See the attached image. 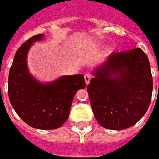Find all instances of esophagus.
<instances>
[{
    "instance_id": "esophagus-1",
    "label": "esophagus",
    "mask_w": 159,
    "mask_h": 159,
    "mask_svg": "<svg viewBox=\"0 0 159 159\" xmlns=\"http://www.w3.org/2000/svg\"><path fill=\"white\" fill-rule=\"evenodd\" d=\"M84 79H85V83H86V84H89V82H90V79H91V76L89 74V73H87V74H85L84 75Z\"/></svg>"
}]
</instances>
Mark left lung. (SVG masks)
Returning <instances> with one entry per match:
<instances>
[{"label": "left lung", "mask_w": 159, "mask_h": 159, "mask_svg": "<svg viewBox=\"0 0 159 159\" xmlns=\"http://www.w3.org/2000/svg\"><path fill=\"white\" fill-rule=\"evenodd\" d=\"M93 75L87 90L101 126L126 129L145 115L152 100L153 83L149 59L141 49L113 52Z\"/></svg>", "instance_id": "8db88e82"}]
</instances>
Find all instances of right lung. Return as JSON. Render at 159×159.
<instances>
[{
    "mask_svg": "<svg viewBox=\"0 0 159 159\" xmlns=\"http://www.w3.org/2000/svg\"><path fill=\"white\" fill-rule=\"evenodd\" d=\"M43 34L30 38L18 49L8 76V97L17 114L32 127L52 130L60 127L69 118L76 91L84 89L82 74L63 76L49 83L39 82L28 71L26 57L34 42Z\"/></svg>",
    "mask_w": 159,
    "mask_h": 159,
    "instance_id": "right-lung-1",
    "label": "right lung"
}]
</instances>
